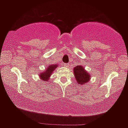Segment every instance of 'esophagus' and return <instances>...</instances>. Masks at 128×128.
I'll use <instances>...</instances> for the list:
<instances>
[{
  "label": "esophagus",
  "mask_w": 128,
  "mask_h": 128,
  "mask_svg": "<svg viewBox=\"0 0 128 128\" xmlns=\"http://www.w3.org/2000/svg\"><path fill=\"white\" fill-rule=\"evenodd\" d=\"M63 66H64V67H68L69 66V64H68V63H64V64H63Z\"/></svg>",
  "instance_id": "1"
}]
</instances>
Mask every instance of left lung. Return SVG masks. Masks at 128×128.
Masks as SVG:
<instances>
[{
  "mask_svg": "<svg viewBox=\"0 0 128 128\" xmlns=\"http://www.w3.org/2000/svg\"><path fill=\"white\" fill-rule=\"evenodd\" d=\"M74 74L78 84H86L90 79L88 72L85 71L84 68L82 66H78L74 68Z\"/></svg>",
  "mask_w": 128,
  "mask_h": 128,
  "instance_id": "obj_1",
  "label": "left lung"
}]
</instances>
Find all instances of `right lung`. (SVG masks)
Wrapping results in <instances>:
<instances>
[{
  "label": "right lung",
  "instance_id": "right-lung-1",
  "mask_svg": "<svg viewBox=\"0 0 128 128\" xmlns=\"http://www.w3.org/2000/svg\"><path fill=\"white\" fill-rule=\"evenodd\" d=\"M58 65L57 64H53V65L49 66V67H48L47 68H46V70H45L44 72H43V73H40V78L43 81H45V82H47L49 79L50 76L52 74L53 71H54V70L56 68H57Z\"/></svg>",
  "mask_w": 128,
  "mask_h": 128
}]
</instances>
